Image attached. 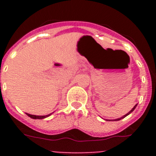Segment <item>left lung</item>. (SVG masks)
<instances>
[{
  "instance_id": "1",
  "label": "left lung",
  "mask_w": 156,
  "mask_h": 156,
  "mask_svg": "<svg viewBox=\"0 0 156 156\" xmlns=\"http://www.w3.org/2000/svg\"><path fill=\"white\" fill-rule=\"evenodd\" d=\"M137 105H134V106H133V108H132V109H131V110H130V111H129V112H128V113H126V115H123V116L120 117V118H118V119H112V120H111V121H118V120H120V119H123V118H125V117H126V116H127V115H129V114L131 113L132 112H133V110H134V109H135V108H136V107H137ZM109 121H110V120H109Z\"/></svg>"
}]
</instances>
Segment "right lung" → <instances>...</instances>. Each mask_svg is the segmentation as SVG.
Returning <instances> with one entry per match:
<instances>
[{
  "label": "right lung",
  "mask_w": 156,
  "mask_h": 156,
  "mask_svg": "<svg viewBox=\"0 0 156 156\" xmlns=\"http://www.w3.org/2000/svg\"><path fill=\"white\" fill-rule=\"evenodd\" d=\"M26 114H27L29 117H30V118L34 119H44V118H47V117L50 116V115H51V113L46 115H31V114H29V113H26Z\"/></svg>",
  "instance_id": "add662e5"
}]
</instances>
